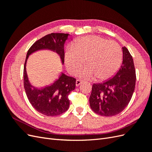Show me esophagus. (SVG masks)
<instances>
[{"label":"esophagus","mask_w":152,"mask_h":152,"mask_svg":"<svg viewBox=\"0 0 152 152\" xmlns=\"http://www.w3.org/2000/svg\"><path fill=\"white\" fill-rule=\"evenodd\" d=\"M82 82V81L80 79H77L76 80V86H79L81 83Z\"/></svg>","instance_id":"obj_1"}]
</instances>
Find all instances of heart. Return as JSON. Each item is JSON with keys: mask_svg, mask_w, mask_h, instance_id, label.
I'll return each mask as SVG.
<instances>
[{"mask_svg": "<svg viewBox=\"0 0 152 152\" xmlns=\"http://www.w3.org/2000/svg\"><path fill=\"white\" fill-rule=\"evenodd\" d=\"M122 58L121 48L116 42L102 37L88 35L75 40L65 53V61L67 70L76 73L84 65L86 59L87 68L79 75L84 79L96 77L99 80L113 76L121 65Z\"/></svg>", "mask_w": 152, "mask_h": 152, "instance_id": "1", "label": "heart"}]
</instances>
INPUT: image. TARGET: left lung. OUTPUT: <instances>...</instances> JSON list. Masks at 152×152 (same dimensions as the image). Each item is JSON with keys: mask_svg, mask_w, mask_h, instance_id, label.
<instances>
[{"mask_svg": "<svg viewBox=\"0 0 152 152\" xmlns=\"http://www.w3.org/2000/svg\"><path fill=\"white\" fill-rule=\"evenodd\" d=\"M123 61L112 79L94 84L89 97L90 107L96 113L111 117L120 113L128 105L136 85V71L133 59L126 47L122 48Z\"/></svg>", "mask_w": 152, "mask_h": 152, "instance_id": "obj_1", "label": "left lung"}]
</instances>
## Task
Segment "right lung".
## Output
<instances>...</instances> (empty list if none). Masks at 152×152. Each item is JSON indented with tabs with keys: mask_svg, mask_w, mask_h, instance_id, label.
I'll use <instances>...</instances> for the list:
<instances>
[{
	"mask_svg": "<svg viewBox=\"0 0 152 152\" xmlns=\"http://www.w3.org/2000/svg\"><path fill=\"white\" fill-rule=\"evenodd\" d=\"M68 34L51 33L37 40L26 54L23 69L24 88L30 104L37 111L46 116H56L65 112L70 106L68 95L75 88L76 79L62 73L59 79L51 86L38 89L31 86L26 72V63L29 55L36 50L44 49L54 50L60 55L64 63V44Z\"/></svg>",
	"mask_w": 152,
	"mask_h": 152,
	"instance_id": "add662e5",
	"label": "right lung"
}]
</instances>
